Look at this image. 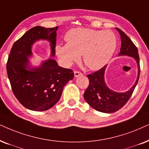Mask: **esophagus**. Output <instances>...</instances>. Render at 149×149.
Returning <instances> with one entry per match:
<instances>
[{
  "label": "esophagus",
  "instance_id": "esophagus-1",
  "mask_svg": "<svg viewBox=\"0 0 149 149\" xmlns=\"http://www.w3.org/2000/svg\"><path fill=\"white\" fill-rule=\"evenodd\" d=\"M74 77H78L79 76H81V75H83L82 73L80 72H79V71H74Z\"/></svg>",
  "mask_w": 149,
  "mask_h": 149
}]
</instances>
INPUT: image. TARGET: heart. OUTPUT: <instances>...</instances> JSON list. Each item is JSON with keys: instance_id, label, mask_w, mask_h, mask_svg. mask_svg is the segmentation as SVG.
Here are the masks:
<instances>
[{"instance_id": "obj_1", "label": "heart", "mask_w": 149, "mask_h": 149, "mask_svg": "<svg viewBox=\"0 0 149 149\" xmlns=\"http://www.w3.org/2000/svg\"><path fill=\"white\" fill-rule=\"evenodd\" d=\"M65 40L67 44L55 47L63 64L70 66L83 55L85 64L93 70H99L109 62L117 46L116 36L110 30L75 28L66 33Z\"/></svg>"}]
</instances>
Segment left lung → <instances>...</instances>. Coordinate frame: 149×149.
Instances as JSON below:
<instances>
[{
    "label": "left lung",
    "mask_w": 149,
    "mask_h": 149,
    "mask_svg": "<svg viewBox=\"0 0 149 149\" xmlns=\"http://www.w3.org/2000/svg\"><path fill=\"white\" fill-rule=\"evenodd\" d=\"M120 35L121 47L119 56L133 57L138 64V77L132 88L126 92H117L108 88L105 81V71L107 65L99 70L88 74L89 86L84 92L86 101L93 109L103 113H113L124 106L132 95L140 77V58L138 49L130 38L118 28H116Z\"/></svg>",
    "instance_id": "obj_1"
}]
</instances>
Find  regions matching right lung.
<instances>
[{
	"label": "right lung",
	"instance_id": "add662e5",
	"mask_svg": "<svg viewBox=\"0 0 149 149\" xmlns=\"http://www.w3.org/2000/svg\"><path fill=\"white\" fill-rule=\"evenodd\" d=\"M57 29L58 26L31 28L13 44L9 55L7 71L12 91L24 107L33 111L53 107L60 99L64 86L74 77L72 70L59 66L51 58L40 66H30L28 57L33 55L32 46L40 40L50 42L51 57H55Z\"/></svg>",
	"mask_w": 149,
	"mask_h": 149
}]
</instances>
